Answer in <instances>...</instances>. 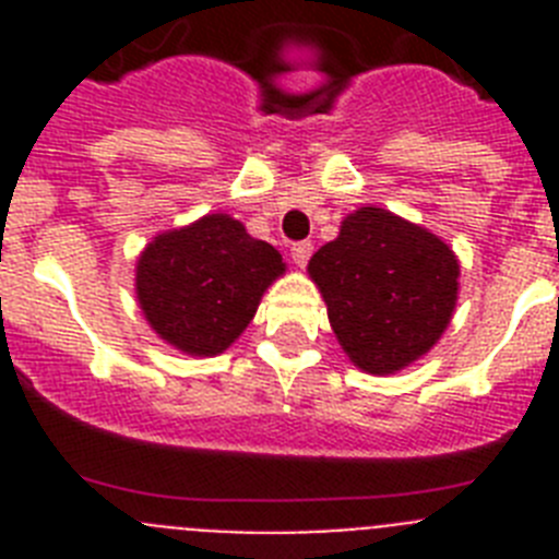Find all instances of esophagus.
Returning <instances> with one entry per match:
<instances>
[{
  "instance_id": "esophagus-1",
  "label": "esophagus",
  "mask_w": 559,
  "mask_h": 559,
  "mask_svg": "<svg viewBox=\"0 0 559 559\" xmlns=\"http://www.w3.org/2000/svg\"><path fill=\"white\" fill-rule=\"evenodd\" d=\"M310 254H313V243H310V240H299V243L290 246V257H294V263L299 265V269L308 265Z\"/></svg>"
}]
</instances>
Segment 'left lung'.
I'll return each mask as SVG.
<instances>
[{
	"instance_id": "obj_1",
	"label": "left lung",
	"mask_w": 559,
	"mask_h": 559,
	"mask_svg": "<svg viewBox=\"0 0 559 559\" xmlns=\"http://www.w3.org/2000/svg\"><path fill=\"white\" fill-rule=\"evenodd\" d=\"M308 271L344 353L372 374L397 372L426 355L456 305L453 251L378 206L353 212Z\"/></svg>"
}]
</instances>
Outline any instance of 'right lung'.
<instances>
[{"instance_id":"right-lung-1","label":"right lung","mask_w":559,"mask_h":559,"mask_svg":"<svg viewBox=\"0 0 559 559\" xmlns=\"http://www.w3.org/2000/svg\"><path fill=\"white\" fill-rule=\"evenodd\" d=\"M280 251L229 215L159 235L136 263V296L151 328L181 353L218 355L251 322L283 274Z\"/></svg>"}]
</instances>
